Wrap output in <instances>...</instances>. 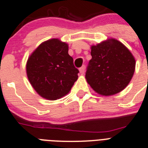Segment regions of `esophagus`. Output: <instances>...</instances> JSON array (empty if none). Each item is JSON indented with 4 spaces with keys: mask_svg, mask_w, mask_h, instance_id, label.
I'll return each mask as SVG.
<instances>
[{
    "mask_svg": "<svg viewBox=\"0 0 148 148\" xmlns=\"http://www.w3.org/2000/svg\"><path fill=\"white\" fill-rule=\"evenodd\" d=\"M84 71H85V66L83 65L81 68H79V73L81 74H84Z\"/></svg>",
    "mask_w": 148,
    "mask_h": 148,
    "instance_id": "1",
    "label": "esophagus"
}]
</instances>
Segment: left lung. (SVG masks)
Wrapping results in <instances>:
<instances>
[{"mask_svg":"<svg viewBox=\"0 0 148 148\" xmlns=\"http://www.w3.org/2000/svg\"><path fill=\"white\" fill-rule=\"evenodd\" d=\"M92 59L85 78L95 92L103 96L122 91L131 81L136 61L130 50L120 41L109 38L91 46Z\"/></svg>","mask_w":148,"mask_h":148,"instance_id":"left-lung-1","label":"left lung"}]
</instances>
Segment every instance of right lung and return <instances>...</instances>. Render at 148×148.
<instances>
[{"label": "right lung", "instance_id": "obj_1", "mask_svg": "<svg viewBox=\"0 0 148 148\" xmlns=\"http://www.w3.org/2000/svg\"><path fill=\"white\" fill-rule=\"evenodd\" d=\"M69 45L58 38L42 42L27 61V78L40 96L49 100L68 94L78 79L79 70L68 53Z\"/></svg>", "mask_w": 148, "mask_h": 148}]
</instances>
